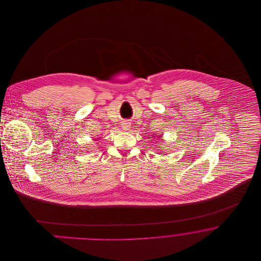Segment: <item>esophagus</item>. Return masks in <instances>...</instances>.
<instances>
[{
    "mask_svg": "<svg viewBox=\"0 0 261 261\" xmlns=\"http://www.w3.org/2000/svg\"><path fill=\"white\" fill-rule=\"evenodd\" d=\"M130 123L129 122H123L122 123V128H123V130H129L130 129Z\"/></svg>",
    "mask_w": 261,
    "mask_h": 261,
    "instance_id": "34e87169",
    "label": "esophagus"
}]
</instances>
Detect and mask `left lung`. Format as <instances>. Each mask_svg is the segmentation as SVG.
<instances>
[{"label": "left lung", "mask_w": 261, "mask_h": 261, "mask_svg": "<svg viewBox=\"0 0 261 261\" xmlns=\"http://www.w3.org/2000/svg\"><path fill=\"white\" fill-rule=\"evenodd\" d=\"M161 138H162V137H161Z\"/></svg>", "instance_id": "left-lung-1"}]
</instances>
